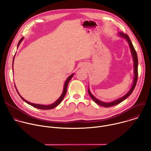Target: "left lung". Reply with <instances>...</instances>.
<instances>
[{"label": "left lung", "instance_id": "obj_1", "mask_svg": "<svg viewBox=\"0 0 151 151\" xmlns=\"http://www.w3.org/2000/svg\"><path fill=\"white\" fill-rule=\"evenodd\" d=\"M118 35L120 37L124 38L128 44L129 47H130V51L132 53V55L133 57V65H134V78H133V84L131 88L129 90L124 96H123L122 97L110 101V102H104L103 101L100 100L99 99H97L96 97H94L93 94L91 93L90 90V87L88 86V92L89 95L90 96V97H91V99L94 100V101L95 103H96L97 104L105 107H111V106H113L115 105H116L119 103H120L121 102H122V101H124V100H125L128 96H130V95H131V94L132 93V92L133 91L137 83V76H138V71H137V69H138V58H137V55L136 53V51H135V49L132 44V42L130 39V37H128V36L126 34H124L122 32H118Z\"/></svg>", "mask_w": 151, "mask_h": 151}]
</instances>
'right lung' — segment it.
<instances>
[{"label":"right lung","mask_w":151,"mask_h":151,"mask_svg":"<svg viewBox=\"0 0 151 151\" xmlns=\"http://www.w3.org/2000/svg\"><path fill=\"white\" fill-rule=\"evenodd\" d=\"M23 39H24V37H22L21 38V39H20V40L19 41V42H18V45H17V48H18V47H19V45H20V44H21V42H22L23 40ZM14 58H15V55H14V58H13V62H12V70L14 71V69H13V65H14ZM74 75V73H72V75H70L67 79H66V81H65V82H64V87H63V93H62V94H61V96H60V97L55 101V102H54L53 103H52V104H48V105H46V104H36V103H31V102H29V101H27L26 100H25L22 96H21V95L19 94V93H18V90H17V88H16V86L15 85V89H16V90H17V93H18V95L20 96V97L22 99V100H24L25 102H26L27 104H30V105H31V106H33V107H36V108H37V109H42V110H48V109H53V108H54V107H55L56 106H57L61 101H62V100H63V99H64V96H65V95H66V93H67V88H68V83H69V81H70V79H72V78L73 77V76Z\"/></svg>","instance_id":"right-lung-1"}]
</instances>
